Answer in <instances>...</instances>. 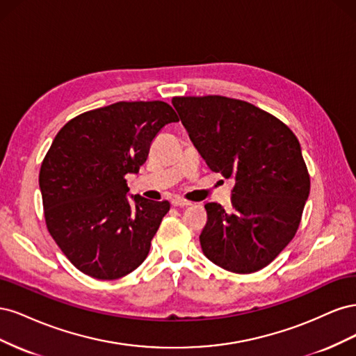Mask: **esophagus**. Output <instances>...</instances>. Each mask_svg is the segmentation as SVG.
I'll list each match as a JSON object with an SVG mask.
<instances>
[{
	"mask_svg": "<svg viewBox=\"0 0 356 356\" xmlns=\"http://www.w3.org/2000/svg\"><path fill=\"white\" fill-rule=\"evenodd\" d=\"M172 204H174V207H188V204H191V202L182 199V197H175V199H172Z\"/></svg>",
	"mask_w": 356,
	"mask_h": 356,
	"instance_id": "obj_1",
	"label": "esophagus"
}]
</instances>
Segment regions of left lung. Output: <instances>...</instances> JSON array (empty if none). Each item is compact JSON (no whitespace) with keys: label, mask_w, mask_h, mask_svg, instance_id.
<instances>
[{"label":"left lung","mask_w":356,"mask_h":356,"mask_svg":"<svg viewBox=\"0 0 356 356\" xmlns=\"http://www.w3.org/2000/svg\"><path fill=\"white\" fill-rule=\"evenodd\" d=\"M172 105L213 172L232 178V208L207 203L208 260L233 273L272 263L294 238L310 191L297 136L276 117L225 96H181Z\"/></svg>","instance_id":"obj_1"}]
</instances>
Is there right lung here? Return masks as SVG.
I'll list each match as a JSON object with an SVG mask.
<instances>
[{"mask_svg": "<svg viewBox=\"0 0 356 356\" xmlns=\"http://www.w3.org/2000/svg\"><path fill=\"white\" fill-rule=\"evenodd\" d=\"M175 122L166 102H117L72 118L53 139L40 169L46 224L84 275L113 281L147 258L170 204L129 195L124 177L138 174L160 129Z\"/></svg>", "mask_w": 356, "mask_h": 356, "instance_id": "1", "label": "right lung"}]
</instances>
